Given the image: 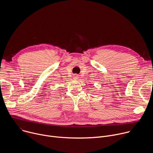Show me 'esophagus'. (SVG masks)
I'll list each match as a JSON object with an SVG mask.
<instances>
[{"mask_svg": "<svg viewBox=\"0 0 153 153\" xmlns=\"http://www.w3.org/2000/svg\"><path fill=\"white\" fill-rule=\"evenodd\" d=\"M74 78V79H75V80H77V79H78V78H79V76L77 75V74H75L74 76V77H73Z\"/></svg>", "mask_w": 153, "mask_h": 153, "instance_id": "esophagus-1", "label": "esophagus"}]
</instances>
